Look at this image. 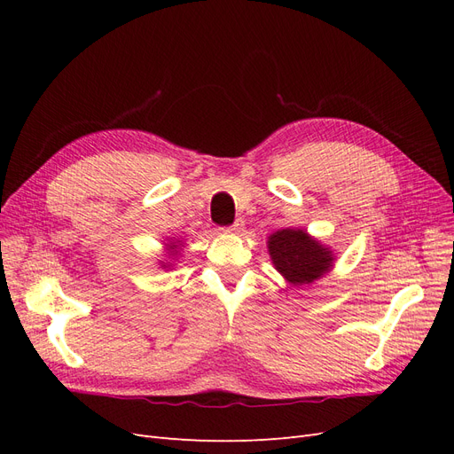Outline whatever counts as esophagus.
Masks as SVG:
<instances>
[{
    "instance_id": "esophagus-1",
    "label": "esophagus",
    "mask_w": 454,
    "mask_h": 454,
    "mask_svg": "<svg viewBox=\"0 0 454 454\" xmlns=\"http://www.w3.org/2000/svg\"><path fill=\"white\" fill-rule=\"evenodd\" d=\"M242 227H244V222H242V217H239L235 223H232L227 231H232V232H240L242 231Z\"/></svg>"
}]
</instances>
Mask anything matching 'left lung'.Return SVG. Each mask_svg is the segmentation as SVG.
<instances>
[{"mask_svg": "<svg viewBox=\"0 0 454 454\" xmlns=\"http://www.w3.org/2000/svg\"><path fill=\"white\" fill-rule=\"evenodd\" d=\"M272 265L294 286L312 284L333 267V252L303 229H280L267 242Z\"/></svg>", "mask_w": 454, "mask_h": 454, "instance_id": "obj_1", "label": "left lung"}]
</instances>
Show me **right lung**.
<instances>
[{"instance_id": "obj_1", "label": "right lung", "mask_w": 454, "mask_h": 454, "mask_svg": "<svg viewBox=\"0 0 454 454\" xmlns=\"http://www.w3.org/2000/svg\"><path fill=\"white\" fill-rule=\"evenodd\" d=\"M177 242H180V240H176V242H170V244H168V250H170V254H168V255H170V257L177 255V250H176V246H177ZM160 267H164V269H170L172 265H170V263L167 265V263H164V261H162V263H160Z\"/></svg>"}]
</instances>
